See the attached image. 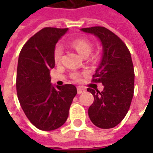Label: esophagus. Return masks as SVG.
Returning a JSON list of instances; mask_svg holds the SVG:
<instances>
[{"mask_svg": "<svg viewBox=\"0 0 153 153\" xmlns=\"http://www.w3.org/2000/svg\"><path fill=\"white\" fill-rule=\"evenodd\" d=\"M83 92H85V89L83 88V87H78L77 88V93H78V94H81Z\"/></svg>", "mask_w": 153, "mask_h": 153, "instance_id": "34e87169", "label": "esophagus"}]
</instances>
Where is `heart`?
Masks as SVG:
<instances>
[{"mask_svg":"<svg viewBox=\"0 0 153 153\" xmlns=\"http://www.w3.org/2000/svg\"><path fill=\"white\" fill-rule=\"evenodd\" d=\"M70 45L83 57H87L93 51V43L88 38H76L71 42ZM61 58H62V49L60 47H56L54 50V60L56 63L58 64L60 62ZM71 78L75 81H79L81 76L79 74L74 73L71 74Z\"/></svg>","mask_w":153,"mask_h":153,"instance_id":"heart-1","label":"heart"}]
</instances>
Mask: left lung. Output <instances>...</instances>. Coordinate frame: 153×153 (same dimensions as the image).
<instances>
[{"label":"left lung","instance_id":"8db88e82","mask_svg":"<svg viewBox=\"0 0 153 153\" xmlns=\"http://www.w3.org/2000/svg\"><path fill=\"white\" fill-rule=\"evenodd\" d=\"M99 38L103 47L102 58L92 82L102 83V92L88 88L94 102L88 108L93 125L111 128L125 118L134 91V71L131 55L117 35L102 26L81 28Z\"/></svg>","mask_w":153,"mask_h":153}]
</instances>
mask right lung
<instances>
[{
    "label": "right lung",
    "instance_id": "add662e5",
    "mask_svg": "<svg viewBox=\"0 0 153 153\" xmlns=\"http://www.w3.org/2000/svg\"><path fill=\"white\" fill-rule=\"evenodd\" d=\"M67 30L51 27L41 29L27 41L19 56L16 76L19 101L29 121L44 131L56 129L65 123L77 94L73 84L55 88L51 83L55 47Z\"/></svg>",
    "mask_w": 153,
    "mask_h": 153
}]
</instances>
